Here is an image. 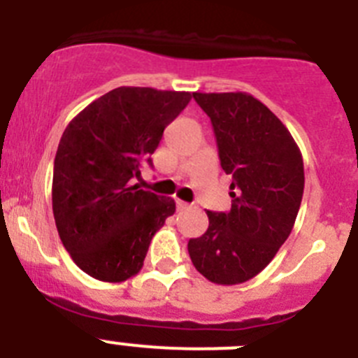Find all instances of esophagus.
Wrapping results in <instances>:
<instances>
[{
    "label": "esophagus",
    "mask_w": 358,
    "mask_h": 358,
    "mask_svg": "<svg viewBox=\"0 0 358 358\" xmlns=\"http://www.w3.org/2000/svg\"><path fill=\"white\" fill-rule=\"evenodd\" d=\"M189 204L188 202H185V201H179V199H177V210L179 211H182V210H186V208H188Z\"/></svg>",
    "instance_id": "obj_1"
}]
</instances>
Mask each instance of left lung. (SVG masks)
Masks as SVG:
<instances>
[{
	"instance_id": "8db88e82",
	"label": "left lung",
	"mask_w": 358,
	"mask_h": 358,
	"mask_svg": "<svg viewBox=\"0 0 358 358\" xmlns=\"http://www.w3.org/2000/svg\"><path fill=\"white\" fill-rule=\"evenodd\" d=\"M210 116L220 166L233 177L231 210L206 211L208 231L188 242L192 264L217 285L260 274L285 243L305 188L301 150L289 129L249 93H194Z\"/></svg>"
}]
</instances>
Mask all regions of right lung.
Returning a JSON list of instances; mask_svg holds the SVG:
<instances>
[{
	"label": "right lung",
	"mask_w": 358,
	"mask_h": 358,
	"mask_svg": "<svg viewBox=\"0 0 358 358\" xmlns=\"http://www.w3.org/2000/svg\"><path fill=\"white\" fill-rule=\"evenodd\" d=\"M189 100L188 91L123 85L68 123L53 163V217L66 251L94 280L136 276L152 236L176 213L173 199L134 181Z\"/></svg>",
	"instance_id": "add662e5"
}]
</instances>
